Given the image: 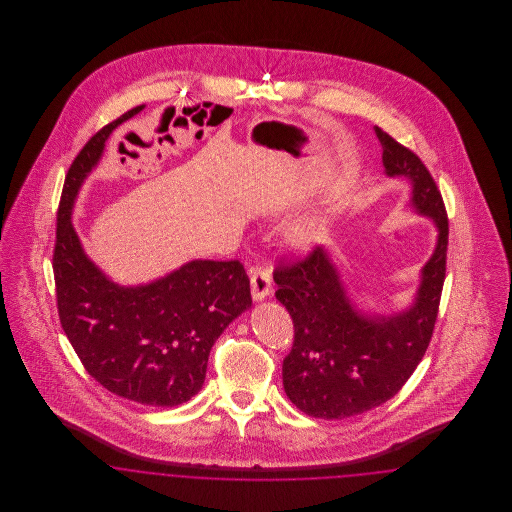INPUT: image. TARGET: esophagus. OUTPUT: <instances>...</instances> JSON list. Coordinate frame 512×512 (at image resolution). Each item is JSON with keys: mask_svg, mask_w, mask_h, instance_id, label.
Instances as JSON below:
<instances>
[{"mask_svg": "<svg viewBox=\"0 0 512 512\" xmlns=\"http://www.w3.org/2000/svg\"><path fill=\"white\" fill-rule=\"evenodd\" d=\"M272 290V278H270V270L267 267L251 268V295L255 301L265 299Z\"/></svg>", "mask_w": 512, "mask_h": 512, "instance_id": "34e87169", "label": "esophagus"}]
</instances>
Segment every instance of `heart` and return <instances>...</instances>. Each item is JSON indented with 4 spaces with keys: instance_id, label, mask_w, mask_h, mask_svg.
I'll use <instances>...</instances> for the list:
<instances>
[{
    "instance_id": "heart-1",
    "label": "heart",
    "mask_w": 512,
    "mask_h": 512,
    "mask_svg": "<svg viewBox=\"0 0 512 512\" xmlns=\"http://www.w3.org/2000/svg\"><path fill=\"white\" fill-rule=\"evenodd\" d=\"M299 236V240H311V232H301V234H297Z\"/></svg>"
}]
</instances>
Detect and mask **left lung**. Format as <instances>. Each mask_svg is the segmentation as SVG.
Instances as JSON below:
<instances>
[{
  "label": "left lung",
  "mask_w": 512,
  "mask_h": 512,
  "mask_svg": "<svg viewBox=\"0 0 512 512\" xmlns=\"http://www.w3.org/2000/svg\"><path fill=\"white\" fill-rule=\"evenodd\" d=\"M388 176H409L416 209L436 220L438 247L422 270L413 307L395 317L359 315L326 253L315 247L274 267L276 299L293 320L282 382L293 405L315 418L365 413L391 399L422 361L438 320L449 219L436 180L413 149L376 126Z\"/></svg>",
  "instance_id": "1"
}]
</instances>
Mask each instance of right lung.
I'll return each instance as SVG.
<instances>
[{"instance_id": "1", "label": "right lung", "mask_w": 512, "mask_h": 512, "mask_svg": "<svg viewBox=\"0 0 512 512\" xmlns=\"http://www.w3.org/2000/svg\"><path fill=\"white\" fill-rule=\"evenodd\" d=\"M98 130L69 167L57 209L53 278L63 332L80 363L105 390L151 407H176L205 382L222 330L251 307L238 259L192 261L140 288H119L84 255L71 224L74 197L117 124Z\"/></svg>"}]
</instances>
